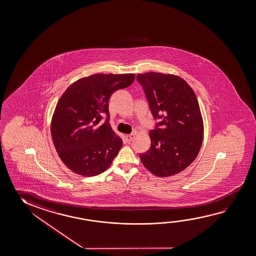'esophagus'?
<instances>
[{
	"label": "esophagus",
	"instance_id": "esophagus-1",
	"mask_svg": "<svg viewBox=\"0 0 256 256\" xmlns=\"http://www.w3.org/2000/svg\"><path fill=\"white\" fill-rule=\"evenodd\" d=\"M134 134H130V135H126V142H127V143H129V142H132V138H134Z\"/></svg>",
	"mask_w": 256,
	"mask_h": 256
}]
</instances>
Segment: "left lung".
<instances>
[{
    "mask_svg": "<svg viewBox=\"0 0 256 256\" xmlns=\"http://www.w3.org/2000/svg\"><path fill=\"white\" fill-rule=\"evenodd\" d=\"M156 124L150 132V148L140 154L143 166L158 177L186 169L198 154L203 142V119L194 90L174 74H138Z\"/></svg>",
    "mask_w": 256,
    "mask_h": 256,
    "instance_id": "8db88e82",
    "label": "left lung"
}]
</instances>
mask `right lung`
Here are the masks:
<instances>
[{"instance_id":"right-lung-1","label":"right lung","mask_w":256,"mask_h":256,"mask_svg":"<svg viewBox=\"0 0 256 256\" xmlns=\"http://www.w3.org/2000/svg\"><path fill=\"white\" fill-rule=\"evenodd\" d=\"M134 78V74H96L74 82L62 94L50 132L62 162L74 172L100 174L118 156L122 140L108 124V100L114 92L130 86Z\"/></svg>"}]
</instances>
